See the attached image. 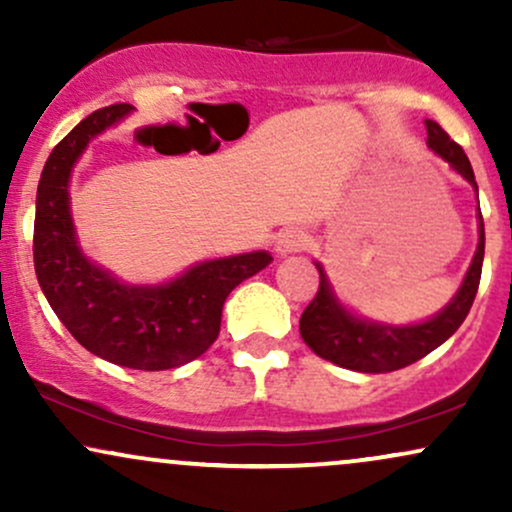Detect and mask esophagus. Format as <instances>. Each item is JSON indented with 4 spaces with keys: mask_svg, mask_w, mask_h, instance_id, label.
Returning <instances> with one entry per match:
<instances>
[{
    "mask_svg": "<svg viewBox=\"0 0 512 512\" xmlns=\"http://www.w3.org/2000/svg\"><path fill=\"white\" fill-rule=\"evenodd\" d=\"M305 245V233L298 231V228H286V231L279 233L276 238V255L286 257L291 252H298Z\"/></svg>",
    "mask_w": 512,
    "mask_h": 512,
    "instance_id": "esophagus-1",
    "label": "esophagus"
}]
</instances>
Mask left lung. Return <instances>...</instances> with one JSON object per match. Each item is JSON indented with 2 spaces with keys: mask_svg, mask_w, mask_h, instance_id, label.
<instances>
[{
  "mask_svg": "<svg viewBox=\"0 0 512 512\" xmlns=\"http://www.w3.org/2000/svg\"><path fill=\"white\" fill-rule=\"evenodd\" d=\"M426 132L428 149L445 158L450 168L460 173L479 195L472 163L462 146L452 142L448 132L433 120H426ZM481 264H484V219H481L479 209L477 252H474L472 264H469L462 286L452 296V301L431 320L414 322V325H385V322L358 317L349 308H344L322 264L315 262L317 272H320V289L301 315L303 342L325 361L358 370V373H390V370L411 366L414 361L431 354L433 349H438L462 325L472 308L474 296H477Z\"/></svg>",
  "mask_w": 512,
  "mask_h": 512,
  "instance_id": "obj_1",
  "label": "left lung"
}]
</instances>
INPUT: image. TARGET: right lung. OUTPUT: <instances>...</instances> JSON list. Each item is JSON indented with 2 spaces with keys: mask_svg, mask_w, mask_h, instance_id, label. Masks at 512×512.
<instances>
[{
  "mask_svg": "<svg viewBox=\"0 0 512 512\" xmlns=\"http://www.w3.org/2000/svg\"><path fill=\"white\" fill-rule=\"evenodd\" d=\"M129 113V103L96 110L52 149L35 197L33 262L50 308L84 349L117 366L168 370L216 342L228 293L262 272L272 255L255 250L199 262L154 286L122 284L88 260L76 240L69 178L91 139Z\"/></svg>",
  "mask_w": 512,
  "mask_h": 512,
  "instance_id": "add662e5",
  "label": "right lung"
}]
</instances>
